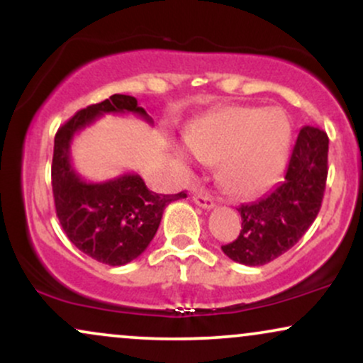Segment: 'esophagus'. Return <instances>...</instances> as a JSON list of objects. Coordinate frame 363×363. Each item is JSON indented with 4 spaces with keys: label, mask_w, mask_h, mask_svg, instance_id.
<instances>
[{
    "label": "esophagus",
    "mask_w": 363,
    "mask_h": 363,
    "mask_svg": "<svg viewBox=\"0 0 363 363\" xmlns=\"http://www.w3.org/2000/svg\"><path fill=\"white\" fill-rule=\"evenodd\" d=\"M193 199H194L196 205L201 206V208H205V210H211V208L215 206L213 198H211V196L206 194V193H196V194L193 196Z\"/></svg>",
    "instance_id": "34e87169"
}]
</instances>
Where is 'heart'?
<instances>
[{"label": "heart", "mask_w": 363, "mask_h": 363, "mask_svg": "<svg viewBox=\"0 0 363 363\" xmlns=\"http://www.w3.org/2000/svg\"><path fill=\"white\" fill-rule=\"evenodd\" d=\"M291 128L285 112L259 107H225L199 119L186 145L205 164H218V179L239 198L257 194L285 167Z\"/></svg>", "instance_id": "1"}]
</instances>
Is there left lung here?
<instances>
[{"label":"left lung","instance_id":"left-lung-1","mask_svg":"<svg viewBox=\"0 0 363 363\" xmlns=\"http://www.w3.org/2000/svg\"><path fill=\"white\" fill-rule=\"evenodd\" d=\"M328 135L303 126L291 150L285 177L268 194L237 211L242 230L222 245L232 261L262 266L294 247L318 216L328 177Z\"/></svg>","mask_w":363,"mask_h":363}]
</instances>
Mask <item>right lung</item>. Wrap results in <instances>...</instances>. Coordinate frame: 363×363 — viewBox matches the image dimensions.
Here are the masks:
<instances>
[{
    "mask_svg": "<svg viewBox=\"0 0 363 363\" xmlns=\"http://www.w3.org/2000/svg\"><path fill=\"white\" fill-rule=\"evenodd\" d=\"M104 114H136L153 123L131 95L114 94L78 111L57 129L54 138L52 194L56 215L68 239L91 259L123 266L148 247L165 206L186 198V193H153L138 174H123L106 182H86L78 176L69 158L73 136Z\"/></svg>",
    "mask_w": 363,
    "mask_h": 363,
    "instance_id": "add662e5",
    "label": "right lung"
}]
</instances>
